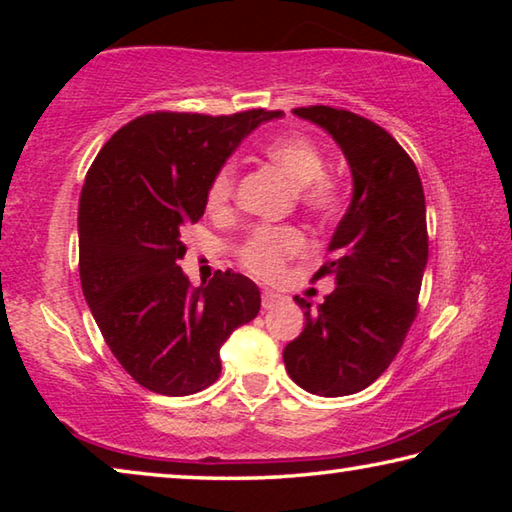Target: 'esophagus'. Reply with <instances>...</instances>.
I'll return each mask as SVG.
<instances>
[{
    "mask_svg": "<svg viewBox=\"0 0 512 512\" xmlns=\"http://www.w3.org/2000/svg\"><path fill=\"white\" fill-rule=\"evenodd\" d=\"M280 300H282V296H280V293H275V291H264L262 293V307L264 309H273Z\"/></svg>",
    "mask_w": 512,
    "mask_h": 512,
    "instance_id": "1",
    "label": "esophagus"
}]
</instances>
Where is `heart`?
Here are the masks:
<instances>
[{"instance_id":"1","label":"heart","mask_w":512,"mask_h":512,"mask_svg":"<svg viewBox=\"0 0 512 512\" xmlns=\"http://www.w3.org/2000/svg\"><path fill=\"white\" fill-rule=\"evenodd\" d=\"M264 158L287 173L296 187V201L309 216L329 221L341 207V183L325 171V155L320 146L300 133L275 135L262 146ZM237 194V162L225 160L212 173L207 185V210L223 214L232 207ZM305 248V237L291 225H257L239 246V262L257 275L273 277L284 262Z\"/></svg>"}]
</instances>
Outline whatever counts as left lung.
I'll use <instances>...</instances> for the list:
<instances>
[{
    "mask_svg": "<svg viewBox=\"0 0 512 512\" xmlns=\"http://www.w3.org/2000/svg\"><path fill=\"white\" fill-rule=\"evenodd\" d=\"M293 112L334 137L354 187L329 259L314 275H334L336 287L316 309L296 296L305 329L282 357L300 388L343 397L368 388L391 366L418 314L429 257L427 205L409 153L375 121L329 106Z\"/></svg>",
    "mask_w": 512,
    "mask_h": 512,
    "instance_id": "8db88e82",
    "label": "left lung"
}]
</instances>
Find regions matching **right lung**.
I'll use <instances>...</instances> for the list:
<instances>
[{"label": "right lung", "mask_w": 512, "mask_h": 512, "mask_svg": "<svg viewBox=\"0 0 512 512\" xmlns=\"http://www.w3.org/2000/svg\"><path fill=\"white\" fill-rule=\"evenodd\" d=\"M280 110L237 115L151 112L103 144L79 203L83 296L128 375L183 397L221 375V345L259 314L246 275L216 271L192 287L178 266L187 225L201 219L212 173Z\"/></svg>", "instance_id": "right-lung-1"}]
</instances>
